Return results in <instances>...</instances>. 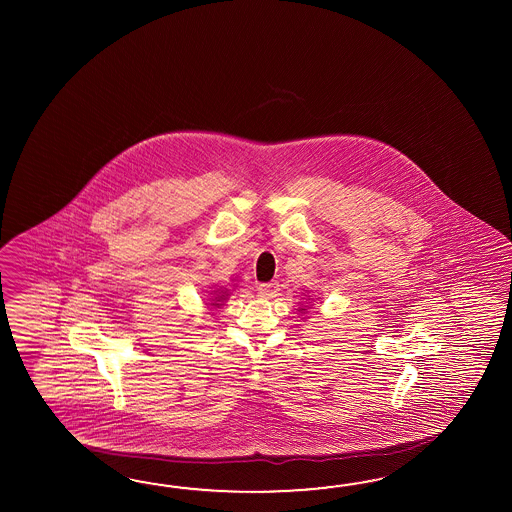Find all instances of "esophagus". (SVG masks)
Returning <instances> with one entry per match:
<instances>
[{
  "label": "esophagus",
  "mask_w": 512,
  "mask_h": 512,
  "mask_svg": "<svg viewBox=\"0 0 512 512\" xmlns=\"http://www.w3.org/2000/svg\"><path fill=\"white\" fill-rule=\"evenodd\" d=\"M278 291H280V283L278 282L260 283V285H258V293H260L261 296H267V298L276 296Z\"/></svg>",
  "instance_id": "34e87169"
}]
</instances>
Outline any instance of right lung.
I'll return each instance as SVG.
<instances>
[{"label": "right lung", "instance_id": "1", "mask_svg": "<svg viewBox=\"0 0 512 512\" xmlns=\"http://www.w3.org/2000/svg\"><path fill=\"white\" fill-rule=\"evenodd\" d=\"M227 296H229V294L221 293V294H219V296H216V298H214V302H221V300H225V298H227ZM212 305H216V307H219V304H212Z\"/></svg>", "mask_w": 512, "mask_h": 512}]
</instances>
